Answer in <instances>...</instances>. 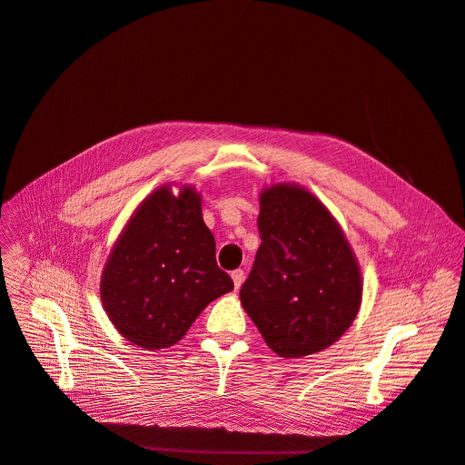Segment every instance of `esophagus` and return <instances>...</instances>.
I'll return each mask as SVG.
<instances>
[{"instance_id":"34e87169","label":"esophagus","mask_w":465,"mask_h":465,"mask_svg":"<svg viewBox=\"0 0 465 465\" xmlns=\"http://www.w3.org/2000/svg\"><path fill=\"white\" fill-rule=\"evenodd\" d=\"M232 279H233L235 290H239L241 284H242V281H245V273H242V270H235V272L232 273Z\"/></svg>"}]
</instances>
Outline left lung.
<instances>
[{"label": "left lung", "instance_id": "8db88e82", "mask_svg": "<svg viewBox=\"0 0 465 465\" xmlns=\"http://www.w3.org/2000/svg\"><path fill=\"white\" fill-rule=\"evenodd\" d=\"M258 230L242 309L281 358L328 349L361 305V272L345 232L312 192L292 183L260 192Z\"/></svg>", "mask_w": 465, "mask_h": 465}]
</instances>
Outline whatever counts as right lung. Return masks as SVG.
<instances>
[{
    "instance_id": "1",
    "label": "right lung",
    "mask_w": 465,
    "mask_h": 465,
    "mask_svg": "<svg viewBox=\"0 0 465 465\" xmlns=\"http://www.w3.org/2000/svg\"><path fill=\"white\" fill-rule=\"evenodd\" d=\"M162 184L137 205L102 272L111 324L130 343L160 351L181 341L200 312L233 290L214 258V237L193 186Z\"/></svg>"
}]
</instances>
